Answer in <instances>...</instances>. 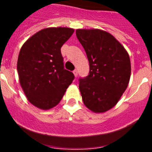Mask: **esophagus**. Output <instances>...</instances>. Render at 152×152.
<instances>
[{"instance_id": "esophagus-1", "label": "esophagus", "mask_w": 152, "mask_h": 152, "mask_svg": "<svg viewBox=\"0 0 152 152\" xmlns=\"http://www.w3.org/2000/svg\"><path fill=\"white\" fill-rule=\"evenodd\" d=\"M73 73H74V75H75V77H77V74H78V72H77V69H75L73 71Z\"/></svg>"}]
</instances>
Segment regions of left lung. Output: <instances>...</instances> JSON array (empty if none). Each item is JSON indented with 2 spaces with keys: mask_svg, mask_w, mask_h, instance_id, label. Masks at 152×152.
I'll return each mask as SVG.
<instances>
[{
  "mask_svg": "<svg viewBox=\"0 0 152 152\" xmlns=\"http://www.w3.org/2000/svg\"><path fill=\"white\" fill-rule=\"evenodd\" d=\"M76 36L90 66L88 76L79 78L83 102L93 112H106L118 103L128 86L129 56L124 47L105 31L77 29Z\"/></svg>",
  "mask_w": 152,
  "mask_h": 152,
  "instance_id": "8db88e82",
  "label": "left lung"
}]
</instances>
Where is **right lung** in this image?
Wrapping results in <instances>:
<instances>
[{"label":"right lung","mask_w":152,"mask_h":152,"mask_svg":"<svg viewBox=\"0 0 152 152\" xmlns=\"http://www.w3.org/2000/svg\"><path fill=\"white\" fill-rule=\"evenodd\" d=\"M74 29L47 28L31 36L23 45L17 60L20 83L32 104L42 110L56 106L75 79L64 69L61 48Z\"/></svg>","instance_id":"right-lung-1"}]
</instances>
